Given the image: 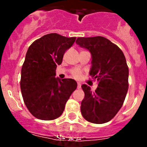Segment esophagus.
<instances>
[{"label": "esophagus", "mask_w": 147, "mask_h": 147, "mask_svg": "<svg viewBox=\"0 0 147 147\" xmlns=\"http://www.w3.org/2000/svg\"><path fill=\"white\" fill-rule=\"evenodd\" d=\"M81 88V84L80 82L78 83V89H80Z\"/></svg>", "instance_id": "1"}]
</instances>
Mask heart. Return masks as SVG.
Returning <instances> with one entry per match:
<instances>
[{"label": "heart", "mask_w": 147, "mask_h": 147, "mask_svg": "<svg viewBox=\"0 0 147 147\" xmlns=\"http://www.w3.org/2000/svg\"><path fill=\"white\" fill-rule=\"evenodd\" d=\"M72 74L73 75V77H75V78H79L80 77V72L78 69H75L73 70H72Z\"/></svg>", "instance_id": "heart-1"}]
</instances>
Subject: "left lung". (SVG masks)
Wrapping results in <instances>:
<instances>
[{
	"label": "left lung",
	"instance_id": "1",
	"mask_svg": "<svg viewBox=\"0 0 147 147\" xmlns=\"http://www.w3.org/2000/svg\"><path fill=\"white\" fill-rule=\"evenodd\" d=\"M76 43L91 53L90 75L98 82L94 92L82 84L81 113L87 121L103 124L121 109L128 90L129 68L119 47L102 36L78 38Z\"/></svg>",
	"mask_w": 147,
	"mask_h": 147
}]
</instances>
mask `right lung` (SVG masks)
Masks as SVG:
<instances>
[{"instance_id": "1", "label": "right lung", "mask_w": 147, "mask_h": 147, "mask_svg": "<svg viewBox=\"0 0 147 147\" xmlns=\"http://www.w3.org/2000/svg\"><path fill=\"white\" fill-rule=\"evenodd\" d=\"M75 39L50 33L35 40L28 48L21 69L20 90L25 105L38 119L59 117L76 90L75 80L55 78L57 66L61 64L63 55Z\"/></svg>"}]
</instances>
